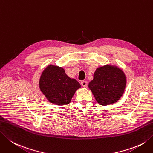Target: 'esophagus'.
<instances>
[{
  "label": "esophagus",
  "instance_id": "1",
  "mask_svg": "<svg viewBox=\"0 0 153 153\" xmlns=\"http://www.w3.org/2000/svg\"><path fill=\"white\" fill-rule=\"evenodd\" d=\"M81 85H82L83 88H86V87L88 86V82H87L86 81H82V82H81Z\"/></svg>",
  "mask_w": 153,
  "mask_h": 153
}]
</instances>
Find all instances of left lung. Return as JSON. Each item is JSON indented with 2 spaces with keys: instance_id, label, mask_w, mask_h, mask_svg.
Instances as JSON below:
<instances>
[{
  "instance_id": "8db88e82",
  "label": "left lung",
  "mask_w": 153,
  "mask_h": 153,
  "mask_svg": "<svg viewBox=\"0 0 153 153\" xmlns=\"http://www.w3.org/2000/svg\"><path fill=\"white\" fill-rule=\"evenodd\" d=\"M126 83V76L121 69L105 65L96 69L88 87L97 103L105 106L116 103L121 97Z\"/></svg>"
}]
</instances>
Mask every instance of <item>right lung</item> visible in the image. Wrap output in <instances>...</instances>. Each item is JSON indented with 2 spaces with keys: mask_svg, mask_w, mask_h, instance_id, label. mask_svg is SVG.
Instances as JSON below:
<instances>
[{
  "mask_svg": "<svg viewBox=\"0 0 153 153\" xmlns=\"http://www.w3.org/2000/svg\"><path fill=\"white\" fill-rule=\"evenodd\" d=\"M39 87L50 103L65 105L70 103L81 85L77 80L68 77L63 68L49 65L41 74Z\"/></svg>",
  "mask_w": 153,
  "mask_h": 153,
  "instance_id": "add662e5",
  "label": "right lung"
}]
</instances>
